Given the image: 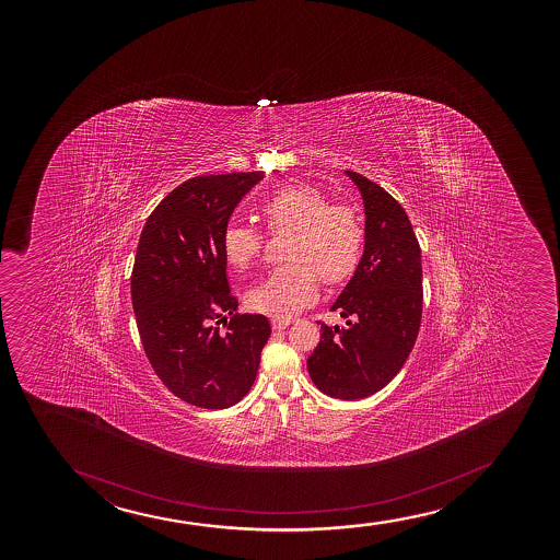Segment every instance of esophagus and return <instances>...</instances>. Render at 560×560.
<instances>
[{
  "label": "esophagus",
  "mask_w": 560,
  "mask_h": 560,
  "mask_svg": "<svg viewBox=\"0 0 560 560\" xmlns=\"http://www.w3.org/2000/svg\"><path fill=\"white\" fill-rule=\"evenodd\" d=\"M270 325H272L275 330H283V328L290 327L291 319H280V317H275V319L270 322Z\"/></svg>",
  "instance_id": "34e87169"
}]
</instances>
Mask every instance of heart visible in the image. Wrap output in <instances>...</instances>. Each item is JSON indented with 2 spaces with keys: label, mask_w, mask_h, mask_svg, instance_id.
Segmentation results:
<instances>
[{
  "label": "heart",
  "mask_w": 560,
  "mask_h": 560,
  "mask_svg": "<svg viewBox=\"0 0 560 560\" xmlns=\"http://www.w3.org/2000/svg\"><path fill=\"white\" fill-rule=\"evenodd\" d=\"M259 212L270 233L291 232L285 259L246 295L254 312L291 317L317 296V278L336 285L359 265L364 225L353 207L330 203L327 196L293 185L270 194ZM222 250L235 269H248L264 250V235L256 228L230 224L222 233Z\"/></svg>",
  "instance_id": "heart-1"
}]
</instances>
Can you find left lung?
I'll list each match as a JSON object with an SVG mask.
<instances>
[{
  "label": "left lung",
  "mask_w": 560,
  "mask_h": 560,
  "mask_svg": "<svg viewBox=\"0 0 560 560\" xmlns=\"http://www.w3.org/2000/svg\"><path fill=\"white\" fill-rule=\"evenodd\" d=\"M346 174L364 200V254L330 306L348 323H322V340L310 354L308 372L322 393L362 399L398 375L417 341L424 299L422 259L406 209L364 175Z\"/></svg>",
  "instance_id": "1"
}]
</instances>
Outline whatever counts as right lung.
<instances>
[{
	"instance_id": "add662e5",
	"label": "right lung",
	"mask_w": 560,
	"mask_h": 560,
	"mask_svg": "<svg viewBox=\"0 0 560 560\" xmlns=\"http://www.w3.org/2000/svg\"><path fill=\"white\" fill-rule=\"evenodd\" d=\"M261 179L264 172H238L185 180L140 235L130 277L140 340L159 380L190 406L225 409L245 398L269 340L265 315L237 314L222 250L233 209Z\"/></svg>"
}]
</instances>
